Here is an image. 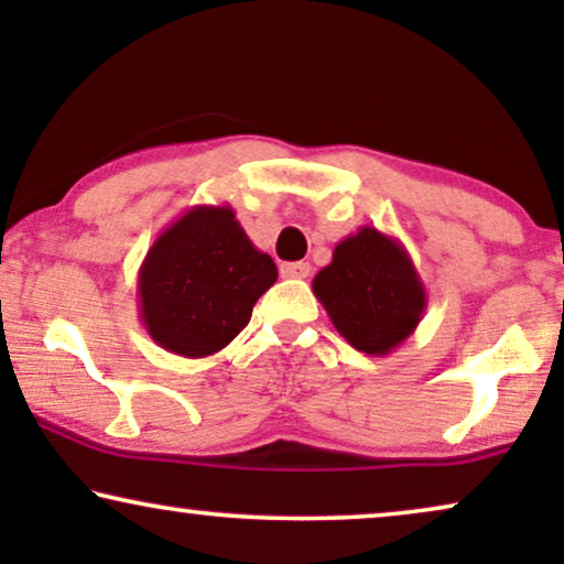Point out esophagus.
I'll list each match as a JSON object with an SVG mask.
<instances>
[{
    "label": "esophagus",
    "mask_w": 564,
    "mask_h": 564,
    "mask_svg": "<svg viewBox=\"0 0 564 564\" xmlns=\"http://www.w3.org/2000/svg\"><path fill=\"white\" fill-rule=\"evenodd\" d=\"M280 274L288 276V280H305L311 274V264L307 261H288V264L280 267Z\"/></svg>",
    "instance_id": "esophagus-1"
}]
</instances>
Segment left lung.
I'll return each instance as SVG.
<instances>
[{"label":"left lung","instance_id":"1","mask_svg":"<svg viewBox=\"0 0 564 564\" xmlns=\"http://www.w3.org/2000/svg\"><path fill=\"white\" fill-rule=\"evenodd\" d=\"M313 295L338 334L372 357L395 351L426 311V288L411 253L372 226L336 243L330 264L315 274Z\"/></svg>","mask_w":564,"mask_h":564}]
</instances>
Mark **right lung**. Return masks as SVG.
Segmentation results:
<instances>
[{"instance_id": "add662e5", "label": "right lung", "mask_w": 564, "mask_h": 564, "mask_svg": "<svg viewBox=\"0 0 564 564\" xmlns=\"http://www.w3.org/2000/svg\"><path fill=\"white\" fill-rule=\"evenodd\" d=\"M276 282L272 257L249 241L230 205H195L159 234L138 269V303L161 349L203 359L249 326Z\"/></svg>"}]
</instances>
